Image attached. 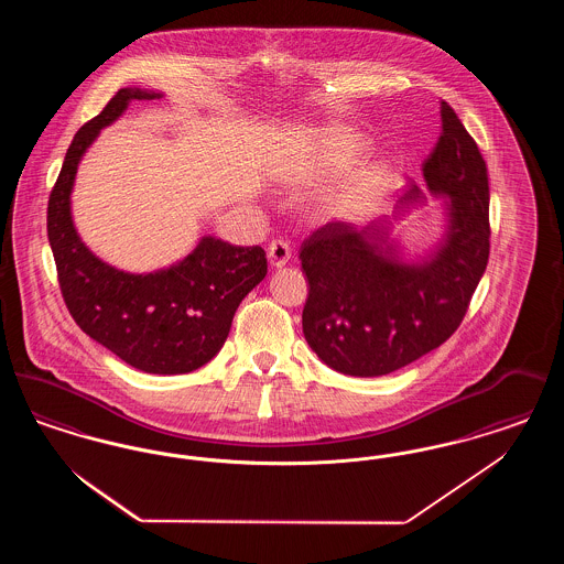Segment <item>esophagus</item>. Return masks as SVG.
Listing matches in <instances>:
<instances>
[{
    "instance_id": "1",
    "label": "esophagus",
    "mask_w": 564,
    "mask_h": 564,
    "mask_svg": "<svg viewBox=\"0 0 564 564\" xmlns=\"http://www.w3.org/2000/svg\"><path fill=\"white\" fill-rule=\"evenodd\" d=\"M292 258V249H290V242L288 241H272L269 245V262L270 267L274 269H281L290 262Z\"/></svg>"
}]
</instances>
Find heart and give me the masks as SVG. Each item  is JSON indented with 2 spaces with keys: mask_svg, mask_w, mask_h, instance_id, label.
<instances>
[{
  "mask_svg": "<svg viewBox=\"0 0 564 564\" xmlns=\"http://www.w3.org/2000/svg\"><path fill=\"white\" fill-rule=\"evenodd\" d=\"M368 150V141L347 129H332L317 137L315 145L297 169V180H313L325 173L343 171L359 161ZM389 186V173L382 164L355 166L340 186L332 192L327 205L332 212H350L378 200Z\"/></svg>",
  "mask_w": 564,
  "mask_h": 564,
  "instance_id": "1",
  "label": "heart"
}]
</instances>
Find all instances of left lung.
<instances>
[{
    "label": "left lung",
    "instance_id": "left-lung-1",
    "mask_svg": "<svg viewBox=\"0 0 564 564\" xmlns=\"http://www.w3.org/2000/svg\"><path fill=\"white\" fill-rule=\"evenodd\" d=\"M442 133L423 162L427 188L448 196L446 241L408 264L387 228L329 221L300 247L308 279L302 332L332 370L391 375L444 345L463 322L490 253L488 171L455 109L440 104ZM410 186L402 203L419 200Z\"/></svg>",
    "mask_w": 564,
    "mask_h": 564
}]
</instances>
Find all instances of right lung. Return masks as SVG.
I'll list each match as a JSON object with an SVG mask.
<instances>
[{"label":"right lung","instance_id":"1","mask_svg":"<svg viewBox=\"0 0 564 564\" xmlns=\"http://www.w3.org/2000/svg\"><path fill=\"white\" fill-rule=\"evenodd\" d=\"M159 93L120 88L74 137L48 198V241L63 300L82 332L148 375H186L224 347L232 317L267 276L260 245L237 247L203 237L171 269L131 274L111 269L80 241L69 209L82 154L133 99Z\"/></svg>","mask_w":564,"mask_h":564}]
</instances>
